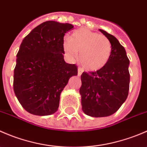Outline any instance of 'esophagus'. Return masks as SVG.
Segmentation results:
<instances>
[{
	"label": "esophagus",
	"mask_w": 147,
	"mask_h": 147,
	"mask_svg": "<svg viewBox=\"0 0 147 147\" xmlns=\"http://www.w3.org/2000/svg\"><path fill=\"white\" fill-rule=\"evenodd\" d=\"M82 72H83V69H82V68H81V67L78 68V76H80V75H82Z\"/></svg>",
	"instance_id": "34e87169"
}]
</instances>
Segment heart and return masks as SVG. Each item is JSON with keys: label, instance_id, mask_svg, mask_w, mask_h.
<instances>
[{"label": "heart", "instance_id": "b5f03b06", "mask_svg": "<svg viewBox=\"0 0 147 147\" xmlns=\"http://www.w3.org/2000/svg\"><path fill=\"white\" fill-rule=\"evenodd\" d=\"M63 48L69 56L75 57L80 53L79 60L86 69L96 71L105 66L112 55L111 42L106 36L80 28L72 33L71 38L63 40Z\"/></svg>", "mask_w": 147, "mask_h": 147}]
</instances>
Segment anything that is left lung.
Listing matches in <instances>:
<instances>
[{"label": "left lung", "mask_w": 147, "mask_h": 147, "mask_svg": "<svg viewBox=\"0 0 147 147\" xmlns=\"http://www.w3.org/2000/svg\"><path fill=\"white\" fill-rule=\"evenodd\" d=\"M99 30L111 42L112 55L102 69L83 72L80 89L83 112L93 117L115 113L126 101L129 90V60L125 49L115 36L103 30Z\"/></svg>", "instance_id": "left-lung-1"}]
</instances>
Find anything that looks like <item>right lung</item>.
I'll use <instances>...</instances> for the list:
<instances>
[{"mask_svg": "<svg viewBox=\"0 0 147 147\" xmlns=\"http://www.w3.org/2000/svg\"><path fill=\"white\" fill-rule=\"evenodd\" d=\"M74 26L49 20L31 30L20 44L13 76V90L29 113H55L60 94L78 67L64 60V35Z\"/></svg>", "mask_w": 147, "mask_h": 147, "instance_id": "obj_1", "label": "right lung"}]
</instances>
